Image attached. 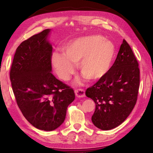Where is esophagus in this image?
<instances>
[{
    "label": "esophagus",
    "mask_w": 153,
    "mask_h": 153,
    "mask_svg": "<svg viewBox=\"0 0 153 153\" xmlns=\"http://www.w3.org/2000/svg\"><path fill=\"white\" fill-rule=\"evenodd\" d=\"M75 94L77 97H85V90L83 89H77L75 90Z\"/></svg>",
    "instance_id": "1"
}]
</instances>
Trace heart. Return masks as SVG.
Here are the masks:
<instances>
[{"label": "heart", "mask_w": 153, "mask_h": 153, "mask_svg": "<svg viewBox=\"0 0 153 153\" xmlns=\"http://www.w3.org/2000/svg\"><path fill=\"white\" fill-rule=\"evenodd\" d=\"M115 47L100 35L81 37L70 41L64 48V54L55 53L52 65L58 76L68 80L74 71L73 64H78L82 76L96 81L108 72L115 56Z\"/></svg>", "instance_id": "heart-1"}]
</instances>
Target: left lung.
Masks as SVG:
<instances>
[{"instance_id":"left-lung-1","label":"left lung","mask_w":153,"mask_h":153,"mask_svg":"<svg viewBox=\"0 0 153 153\" xmlns=\"http://www.w3.org/2000/svg\"><path fill=\"white\" fill-rule=\"evenodd\" d=\"M139 83L138 61L123 39L108 72L85 91L86 96L95 103L91 118L93 124L109 130L124 122L137 102Z\"/></svg>"}]
</instances>
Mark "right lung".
<instances>
[{"label": "right lung", "mask_w": 153, "mask_h": 153, "mask_svg": "<svg viewBox=\"0 0 153 153\" xmlns=\"http://www.w3.org/2000/svg\"><path fill=\"white\" fill-rule=\"evenodd\" d=\"M47 29L25 40L16 48L10 78L16 102L32 126L45 131L58 128L66 118L74 91L57 79L52 70L53 47Z\"/></svg>", "instance_id": "1"}]
</instances>
